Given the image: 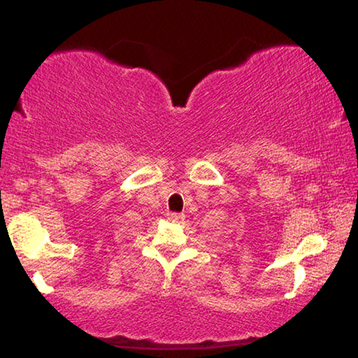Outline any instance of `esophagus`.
Here are the masks:
<instances>
[{
    "instance_id": "1",
    "label": "esophagus",
    "mask_w": 358,
    "mask_h": 358,
    "mask_svg": "<svg viewBox=\"0 0 358 358\" xmlns=\"http://www.w3.org/2000/svg\"><path fill=\"white\" fill-rule=\"evenodd\" d=\"M167 216H169V220L173 222H183V220H185L183 213H169Z\"/></svg>"
}]
</instances>
